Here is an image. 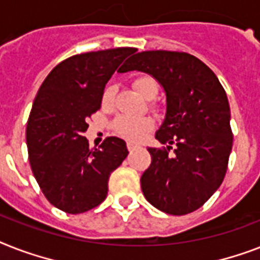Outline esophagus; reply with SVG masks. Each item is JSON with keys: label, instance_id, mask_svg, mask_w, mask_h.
Returning a JSON list of instances; mask_svg holds the SVG:
<instances>
[{"label": "esophagus", "instance_id": "obj_1", "mask_svg": "<svg viewBox=\"0 0 260 260\" xmlns=\"http://www.w3.org/2000/svg\"><path fill=\"white\" fill-rule=\"evenodd\" d=\"M136 144H135V143H126V148H128V151H134L135 148H136Z\"/></svg>", "mask_w": 260, "mask_h": 260}]
</instances>
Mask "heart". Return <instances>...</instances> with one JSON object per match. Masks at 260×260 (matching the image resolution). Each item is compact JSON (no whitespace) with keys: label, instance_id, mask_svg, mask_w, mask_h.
<instances>
[{"label":"heart","instance_id":"obj_1","mask_svg":"<svg viewBox=\"0 0 260 260\" xmlns=\"http://www.w3.org/2000/svg\"><path fill=\"white\" fill-rule=\"evenodd\" d=\"M134 87L142 94L143 97L154 98L159 91V85L150 75H142L134 79ZM116 100V86L110 83L104 89L101 97L102 108L110 109L114 105ZM152 121L148 117H131V116H120L114 121V129L120 136L128 139L131 142H139L152 129Z\"/></svg>","mask_w":260,"mask_h":260}]
</instances>
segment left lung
I'll return each mask as SVG.
<instances>
[{
	"label": "left lung",
	"mask_w": 260,
	"mask_h": 260,
	"mask_svg": "<svg viewBox=\"0 0 260 260\" xmlns=\"http://www.w3.org/2000/svg\"><path fill=\"white\" fill-rule=\"evenodd\" d=\"M144 71L166 91V118L148 148L151 165L140 183L147 201L182 216L201 208L224 181L232 150L225 90L205 63L187 52L144 51L120 69Z\"/></svg>",
	"instance_id": "obj_1"
}]
</instances>
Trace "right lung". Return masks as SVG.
I'll return each instance as SVG.
<instances>
[{
	"instance_id": "1",
	"label": "right lung",
	"mask_w": 260,
	"mask_h": 260,
	"mask_svg": "<svg viewBox=\"0 0 260 260\" xmlns=\"http://www.w3.org/2000/svg\"><path fill=\"white\" fill-rule=\"evenodd\" d=\"M136 51L122 47L70 56L54 67L36 94L26 124L30 169L47 200L66 213L100 205L110 174L128 155L121 139L106 138L89 148L83 134L101 108L106 82Z\"/></svg>"
}]
</instances>
